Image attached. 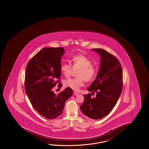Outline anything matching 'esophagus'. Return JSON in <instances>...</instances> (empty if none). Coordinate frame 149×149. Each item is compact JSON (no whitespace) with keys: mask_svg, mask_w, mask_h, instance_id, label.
I'll use <instances>...</instances> for the list:
<instances>
[{"mask_svg":"<svg viewBox=\"0 0 149 149\" xmlns=\"http://www.w3.org/2000/svg\"><path fill=\"white\" fill-rule=\"evenodd\" d=\"M73 95H78V93H77V92H74L73 93Z\"/></svg>","mask_w":149,"mask_h":149,"instance_id":"esophagus-1","label":"esophagus"}]
</instances>
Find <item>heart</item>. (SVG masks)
<instances>
[{"mask_svg":"<svg viewBox=\"0 0 149 149\" xmlns=\"http://www.w3.org/2000/svg\"><path fill=\"white\" fill-rule=\"evenodd\" d=\"M70 64L63 63L60 65V71L65 77H68L74 70L76 71V77L70 78L64 81L63 85L72 90L78 91L82 87L84 81H90L97 75V68L92 64V62L88 57L83 54H77L72 56Z\"/></svg>","mask_w":149,"mask_h":149,"instance_id":"heart-1","label":"heart"}]
</instances>
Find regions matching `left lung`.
<instances>
[{
	"mask_svg": "<svg viewBox=\"0 0 149 149\" xmlns=\"http://www.w3.org/2000/svg\"><path fill=\"white\" fill-rule=\"evenodd\" d=\"M93 50L100 54V70L88 88L91 94L84 95V101L80 109L86 116L98 120L109 114L116 105L123 89V73L120 62L113 54L104 49ZM94 93L96 97L92 98L91 95Z\"/></svg>",
	"mask_w": 149,
	"mask_h": 149,
	"instance_id": "left-lung-1",
	"label": "left lung"
}]
</instances>
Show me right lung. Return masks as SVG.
<instances>
[{
  "instance_id": "obj_1",
  "label": "right lung",
  "mask_w": 149,
  "mask_h": 149,
  "mask_svg": "<svg viewBox=\"0 0 149 149\" xmlns=\"http://www.w3.org/2000/svg\"><path fill=\"white\" fill-rule=\"evenodd\" d=\"M63 47H47L37 53L27 63L25 90L33 107L47 119H54L63 112L65 103L73 95L70 88L56 95L53 88L60 82ZM62 87L60 83L58 87Z\"/></svg>"
}]
</instances>
